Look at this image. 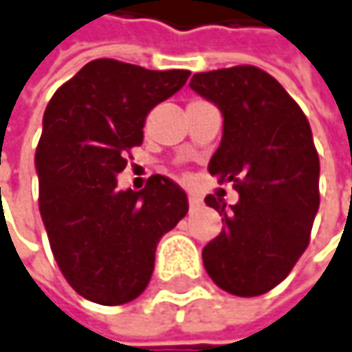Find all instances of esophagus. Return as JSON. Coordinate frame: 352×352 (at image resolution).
Instances as JSON below:
<instances>
[{
  "label": "esophagus",
  "instance_id": "esophagus-1",
  "mask_svg": "<svg viewBox=\"0 0 352 352\" xmlns=\"http://www.w3.org/2000/svg\"><path fill=\"white\" fill-rule=\"evenodd\" d=\"M201 206V197L197 193H189V208L197 209Z\"/></svg>",
  "mask_w": 352,
  "mask_h": 352
}]
</instances>
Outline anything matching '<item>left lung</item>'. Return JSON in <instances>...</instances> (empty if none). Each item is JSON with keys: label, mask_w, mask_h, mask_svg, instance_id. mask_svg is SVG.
Wrapping results in <instances>:
<instances>
[{"label": "left lung", "mask_w": 352, "mask_h": 352, "mask_svg": "<svg viewBox=\"0 0 352 352\" xmlns=\"http://www.w3.org/2000/svg\"><path fill=\"white\" fill-rule=\"evenodd\" d=\"M189 86L223 114L209 173L240 193L230 208L206 197L226 228L204 248V266L230 294H266L308 248L320 204V163L308 118L282 84L256 66L199 72Z\"/></svg>", "instance_id": "obj_1"}]
</instances>
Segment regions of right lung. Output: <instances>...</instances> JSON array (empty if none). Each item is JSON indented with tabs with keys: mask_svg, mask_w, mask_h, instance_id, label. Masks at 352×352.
I'll use <instances>...</instances> for the list:
<instances>
[{
	"mask_svg": "<svg viewBox=\"0 0 352 352\" xmlns=\"http://www.w3.org/2000/svg\"><path fill=\"white\" fill-rule=\"evenodd\" d=\"M189 74L100 58L46 107L36 148L40 213L60 272L86 300L118 306L143 294L157 243L189 209L169 177H148L141 191L116 187L129 151L143 143L146 114Z\"/></svg>",
	"mask_w": 352,
	"mask_h": 352,
	"instance_id": "right-lung-1",
	"label": "right lung"
}]
</instances>
